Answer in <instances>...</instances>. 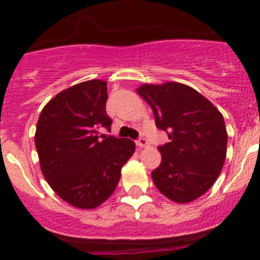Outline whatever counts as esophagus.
Instances as JSON below:
<instances>
[{
	"label": "esophagus",
	"mask_w": 260,
	"mask_h": 260,
	"mask_svg": "<svg viewBox=\"0 0 260 260\" xmlns=\"http://www.w3.org/2000/svg\"><path fill=\"white\" fill-rule=\"evenodd\" d=\"M136 145H137V147H140V148H146V147H148V141H147L146 138H140V140L136 142Z\"/></svg>",
	"instance_id": "34e87169"
}]
</instances>
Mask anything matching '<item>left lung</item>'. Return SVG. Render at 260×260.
I'll use <instances>...</instances> for the list:
<instances>
[{"label":"left lung","mask_w":260,"mask_h":260,"mask_svg":"<svg viewBox=\"0 0 260 260\" xmlns=\"http://www.w3.org/2000/svg\"><path fill=\"white\" fill-rule=\"evenodd\" d=\"M137 93L170 138L158 147L162 159L152 172L154 185L174 203L196 200L214 185L224 166L228 132L222 114L203 94L176 81L142 84Z\"/></svg>","instance_id":"obj_1"}]
</instances>
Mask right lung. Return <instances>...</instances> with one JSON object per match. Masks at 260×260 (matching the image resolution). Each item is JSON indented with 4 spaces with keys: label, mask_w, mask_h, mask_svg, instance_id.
<instances>
[{
    "label": "right lung",
    "mask_w": 260,
    "mask_h": 260,
    "mask_svg": "<svg viewBox=\"0 0 260 260\" xmlns=\"http://www.w3.org/2000/svg\"><path fill=\"white\" fill-rule=\"evenodd\" d=\"M107 81L75 84L50 99L41 111L35 146L44 177L60 199L84 210L98 208L114 192L136 145L128 138L98 140L111 129Z\"/></svg>",
    "instance_id": "right-lung-1"
}]
</instances>
